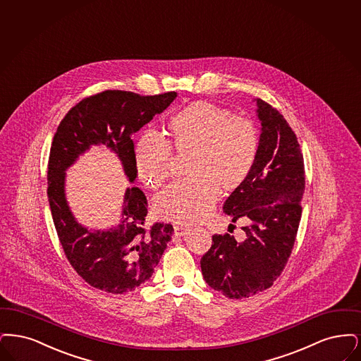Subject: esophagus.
<instances>
[{
  "mask_svg": "<svg viewBox=\"0 0 361 361\" xmlns=\"http://www.w3.org/2000/svg\"><path fill=\"white\" fill-rule=\"evenodd\" d=\"M173 232H175L176 235H188V232H190V228L186 226V225H182V224H175L173 225Z\"/></svg>",
  "mask_w": 361,
  "mask_h": 361,
  "instance_id": "obj_1",
  "label": "esophagus"
}]
</instances>
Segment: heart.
Here are the masks:
<instances>
[{"label": "heart", "instance_id": "obj_1", "mask_svg": "<svg viewBox=\"0 0 361 361\" xmlns=\"http://www.w3.org/2000/svg\"><path fill=\"white\" fill-rule=\"evenodd\" d=\"M167 139L147 133L136 144V171L148 188L171 175V149L188 154V178L163 190L154 209L160 219L195 224L212 212L221 191L240 188L255 166L259 135L251 121L210 102H194L167 124Z\"/></svg>", "mask_w": 361, "mask_h": 361}]
</instances>
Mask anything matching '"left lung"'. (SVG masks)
I'll use <instances>...</instances> for the list:
<instances>
[{
  "label": "left lung",
  "instance_id": "1",
  "mask_svg": "<svg viewBox=\"0 0 361 361\" xmlns=\"http://www.w3.org/2000/svg\"><path fill=\"white\" fill-rule=\"evenodd\" d=\"M260 121L259 151L245 182L228 197L224 212L247 222L245 238L214 235L201 259L204 282L231 299L271 287L291 255L302 214L305 164L298 140L282 114L255 98Z\"/></svg>",
  "mask_w": 361,
  "mask_h": 361
}]
</instances>
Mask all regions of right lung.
<instances>
[{
	"instance_id": "add662e5",
	"label": "right lung",
	"mask_w": 361,
	"mask_h": 361,
	"mask_svg": "<svg viewBox=\"0 0 361 361\" xmlns=\"http://www.w3.org/2000/svg\"><path fill=\"white\" fill-rule=\"evenodd\" d=\"M175 92L139 95L106 90L82 99L68 110L54 136L48 159V201L67 260L95 288L124 294L147 282L171 240V224L144 228L147 198L128 188L120 222L108 229H89L74 217L66 198V171L93 145H104L120 159L126 178L136 180L132 135L167 109Z\"/></svg>"
}]
</instances>
